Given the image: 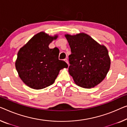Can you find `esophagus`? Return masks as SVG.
Listing matches in <instances>:
<instances>
[{
	"instance_id": "1",
	"label": "esophagus",
	"mask_w": 127,
	"mask_h": 127,
	"mask_svg": "<svg viewBox=\"0 0 127 127\" xmlns=\"http://www.w3.org/2000/svg\"><path fill=\"white\" fill-rule=\"evenodd\" d=\"M64 61H65L66 63H67V64H68V59H64Z\"/></svg>"
}]
</instances>
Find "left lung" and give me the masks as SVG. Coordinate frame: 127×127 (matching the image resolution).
<instances>
[{"instance_id":"left-lung-1","label":"left lung","mask_w":127,"mask_h":127,"mask_svg":"<svg viewBox=\"0 0 127 127\" xmlns=\"http://www.w3.org/2000/svg\"><path fill=\"white\" fill-rule=\"evenodd\" d=\"M65 36L71 48L68 72L76 84L91 88L100 84L107 76L111 65L108 51L85 33Z\"/></svg>"}]
</instances>
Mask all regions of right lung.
<instances>
[{
    "label": "right lung",
    "mask_w": 127,
    "mask_h": 127,
    "mask_svg": "<svg viewBox=\"0 0 127 127\" xmlns=\"http://www.w3.org/2000/svg\"><path fill=\"white\" fill-rule=\"evenodd\" d=\"M58 36L40 32L19 51L15 67L20 78L29 87L40 90L51 86L60 70L68 68L65 62L59 60V50L48 47Z\"/></svg>",
    "instance_id": "add662e5"
}]
</instances>
